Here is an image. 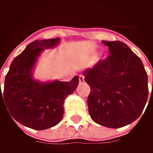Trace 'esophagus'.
<instances>
[{"label":"esophagus","instance_id":"esophagus-1","mask_svg":"<svg viewBox=\"0 0 153 153\" xmlns=\"http://www.w3.org/2000/svg\"><path fill=\"white\" fill-rule=\"evenodd\" d=\"M79 83L80 84H83V83H85L84 76H83L82 75H80L79 76Z\"/></svg>","mask_w":153,"mask_h":153}]
</instances>
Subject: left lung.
<instances>
[{"mask_svg": "<svg viewBox=\"0 0 153 153\" xmlns=\"http://www.w3.org/2000/svg\"><path fill=\"white\" fill-rule=\"evenodd\" d=\"M103 43L110 55L82 72L91 89L88 112L98 124L117 128L132 123L143 112L148 97L147 73L140 59L125 43Z\"/></svg>", "mask_w": 153, "mask_h": 153, "instance_id": "left-lung-1", "label": "left lung"}]
</instances>
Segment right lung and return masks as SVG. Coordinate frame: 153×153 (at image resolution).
<instances>
[{"label": "right lung", "mask_w": 153, "mask_h": 153, "mask_svg": "<svg viewBox=\"0 0 153 153\" xmlns=\"http://www.w3.org/2000/svg\"><path fill=\"white\" fill-rule=\"evenodd\" d=\"M59 42L60 38L36 40L10 65L3 93L0 89V103L3 100L12 119L24 126L44 130L57 125L63 118L65 100L78 86V76L70 82L34 78L33 72L42 53L54 48Z\"/></svg>", "instance_id": "right-lung-1"}]
</instances>
